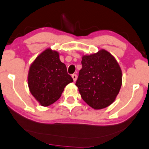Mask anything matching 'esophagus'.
I'll list each match as a JSON object with an SVG mask.
<instances>
[{"label":"esophagus","mask_w":149,"mask_h":149,"mask_svg":"<svg viewBox=\"0 0 149 149\" xmlns=\"http://www.w3.org/2000/svg\"><path fill=\"white\" fill-rule=\"evenodd\" d=\"M72 77L73 80L75 81L77 80V75L76 74H73L72 75Z\"/></svg>","instance_id":"esophagus-1"}]
</instances>
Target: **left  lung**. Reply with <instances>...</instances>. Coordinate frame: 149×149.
Here are the masks:
<instances>
[{
  "label": "left lung",
  "instance_id": "1",
  "mask_svg": "<svg viewBox=\"0 0 149 149\" xmlns=\"http://www.w3.org/2000/svg\"><path fill=\"white\" fill-rule=\"evenodd\" d=\"M79 72L77 87L82 100L94 109L106 108L112 104L122 84L119 64L109 52L84 55Z\"/></svg>",
  "mask_w": 149,
  "mask_h": 149
}]
</instances>
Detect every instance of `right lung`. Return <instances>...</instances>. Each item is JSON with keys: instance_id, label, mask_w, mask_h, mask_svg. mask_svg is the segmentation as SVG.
Wrapping results in <instances>:
<instances>
[{"instance_id": "1", "label": "right lung", "mask_w": 149, "mask_h": 149, "mask_svg": "<svg viewBox=\"0 0 149 149\" xmlns=\"http://www.w3.org/2000/svg\"><path fill=\"white\" fill-rule=\"evenodd\" d=\"M30 91L43 107L59 100L64 89L73 79L60 61L57 51L47 49L36 57L30 65L28 77Z\"/></svg>"}]
</instances>
